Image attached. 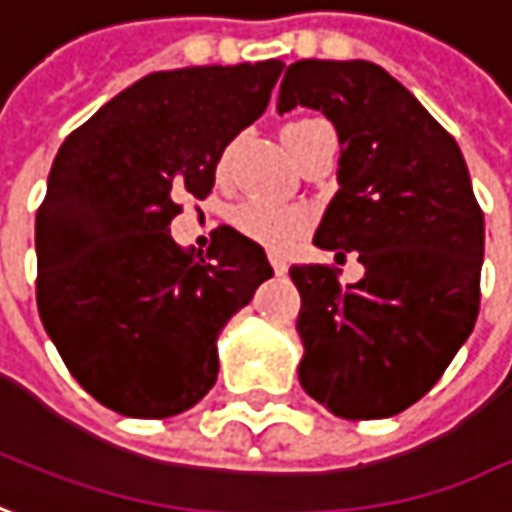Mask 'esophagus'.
I'll list each match as a JSON object with an SVG mask.
<instances>
[{"instance_id":"34e87169","label":"esophagus","mask_w":512,"mask_h":512,"mask_svg":"<svg viewBox=\"0 0 512 512\" xmlns=\"http://www.w3.org/2000/svg\"><path fill=\"white\" fill-rule=\"evenodd\" d=\"M269 263H272L274 274H286L289 272V266H286V260L280 255H269Z\"/></svg>"}]
</instances>
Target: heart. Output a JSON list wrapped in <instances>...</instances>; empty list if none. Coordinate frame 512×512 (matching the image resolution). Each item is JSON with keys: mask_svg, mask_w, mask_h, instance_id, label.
<instances>
[{"mask_svg": "<svg viewBox=\"0 0 512 512\" xmlns=\"http://www.w3.org/2000/svg\"><path fill=\"white\" fill-rule=\"evenodd\" d=\"M311 124H317V121L303 118V121H291L289 127L283 130V138H286L291 152L297 150L300 135L306 133ZM229 221L243 238L255 240V243L272 249V252H286L309 232L311 212L306 206H294V203L283 206V203H266L252 198V201H240L229 212Z\"/></svg>", "mask_w": 512, "mask_h": 512, "instance_id": "1", "label": "heart"}]
</instances>
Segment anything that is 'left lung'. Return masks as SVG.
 <instances>
[{
    "instance_id": "left-lung-1",
    "label": "left lung",
    "mask_w": 512,
    "mask_h": 512,
    "mask_svg": "<svg viewBox=\"0 0 512 512\" xmlns=\"http://www.w3.org/2000/svg\"><path fill=\"white\" fill-rule=\"evenodd\" d=\"M323 110L337 127L340 192L314 243L354 252L340 269L291 266L300 291V385L343 419L411 408L470 337L482 300L485 215L453 135L371 62L303 59L286 67L277 110Z\"/></svg>"
}]
</instances>
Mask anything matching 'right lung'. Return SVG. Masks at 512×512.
Masks as SVG:
<instances>
[{
  "mask_svg": "<svg viewBox=\"0 0 512 512\" xmlns=\"http://www.w3.org/2000/svg\"><path fill=\"white\" fill-rule=\"evenodd\" d=\"M280 70L269 59L150 73L64 138L36 212V306L67 371L115 414L164 419L206 397L221 328L272 277L232 226L195 255L169 221L184 195L206 201Z\"/></svg>",
  "mask_w": 512,
  "mask_h": 512,
  "instance_id": "obj_1",
  "label": "right lung"
}]
</instances>
